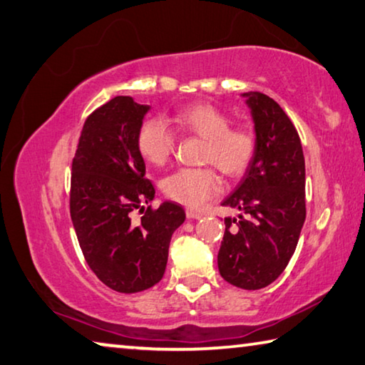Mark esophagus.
I'll return each instance as SVG.
<instances>
[{"label": "esophagus", "instance_id": "obj_1", "mask_svg": "<svg viewBox=\"0 0 365 365\" xmlns=\"http://www.w3.org/2000/svg\"><path fill=\"white\" fill-rule=\"evenodd\" d=\"M186 216L189 220H199V218H202V215L200 213H197V212H194V210H187L186 212Z\"/></svg>", "mask_w": 365, "mask_h": 365}]
</instances>
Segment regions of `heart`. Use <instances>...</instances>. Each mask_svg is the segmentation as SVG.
I'll return each instance as SVG.
<instances>
[{
	"instance_id": "1",
	"label": "heart",
	"mask_w": 365,
	"mask_h": 365,
	"mask_svg": "<svg viewBox=\"0 0 365 365\" xmlns=\"http://www.w3.org/2000/svg\"><path fill=\"white\" fill-rule=\"evenodd\" d=\"M173 123L184 134L205 140L203 162L213 163L227 178H239L252 165L257 153V134L247 126H231L229 115L205 102L190 104L173 115ZM138 149L145 162L162 166L176 147L171 128L162 118H147L138 131ZM163 194L181 205L199 208L220 190V178L213 168H182L162 182Z\"/></svg>"
}]
</instances>
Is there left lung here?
I'll list each match as a JSON object with an SVG mask.
<instances>
[{
    "instance_id": "left-lung-1",
    "label": "left lung",
    "mask_w": 365,
    "mask_h": 365,
    "mask_svg": "<svg viewBox=\"0 0 365 365\" xmlns=\"http://www.w3.org/2000/svg\"><path fill=\"white\" fill-rule=\"evenodd\" d=\"M258 147L252 165L222 207L237 208L225 218L218 269L226 282L244 290L272 284L295 253L306 218L304 155L295 126L276 101L244 93Z\"/></svg>"
}]
</instances>
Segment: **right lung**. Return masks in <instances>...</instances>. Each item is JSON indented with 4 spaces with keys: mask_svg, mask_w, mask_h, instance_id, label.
I'll return each mask as SVG.
<instances>
[{
    "mask_svg": "<svg viewBox=\"0 0 365 365\" xmlns=\"http://www.w3.org/2000/svg\"><path fill=\"white\" fill-rule=\"evenodd\" d=\"M150 106L117 96L89 115L72 162L70 216L88 266L108 289L138 293L160 282L173 232L186 220L181 205L155 197L145 179L138 131ZM140 208L139 222L130 213Z\"/></svg>",
    "mask_w": 365,
    "mask_h": 365,
    "instance_id": "right-lung-1",
    "label": "right lung"
}]
</instances>
